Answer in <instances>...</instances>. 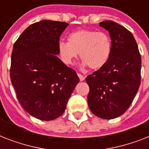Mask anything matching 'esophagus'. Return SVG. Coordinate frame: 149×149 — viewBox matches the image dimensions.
<instances>
[{
	"label": "esophagus",
	"instance_id": "1",
	"mask_svg": "<svg viewBox=\"0 0 149 149\" xmlns=\"http://www.w3.org/2000/svg\"><path fill=\"white\" fill-rule=\"evenodd\" d=\"M77 75H78V77H79L80 81H84V79H85V77H84L82 74H80V73H77Z\"/></svg>",
	"mask_w": 149,
	"mask_h": 149
}]
</instances>
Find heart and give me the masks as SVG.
<instances>
[{"label":"heart","mask_w":149,"mask_h":149,"mask_svg":"<svg viewBox=\"0 0 149 149\" xmlns=\"http://www.w3.org/2000/svg\"><path fill=\"white\" fill-rule=\"evenodd\" d=\"M58 50L61 59L66 65H72L79 52L83 67L98 70L108 62L112 42L106 32L81 29L69 34L68 41H59Z\"/></svg>","instance_id":"b5f03b06"}]
</instances>
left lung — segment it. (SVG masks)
Here are the masks:
<instances>
[{
  "label": "left lung",
  "mask_w": 149,
  "mask_h": 149,
  "mask_svg": "<svg viewBox=\"0 0 149 149\" xmlns=\"http://www.w3.org/2000/svg\"><path fill=\"white\" fill-rule=\"evenodd\" d=\"M108 31L112 52L106 65L89 75L87 101L91 112L103 119L122 115L132 104L141 84V58L134 36L113 21L100 22Z\"/></svg>",
  "instance_id": "1"
}]
</instances>
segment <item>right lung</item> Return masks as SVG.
I'll return each mask as SVG.
<instances>
[{
  "instance_id": "right-lung-1",
  "label": "right lung",
  "mask_w": 149,
  "mask_h": 149,
  "mask_svg": "<svg viewBox=\"0 0 149 149\" xmlns=\"http://www.w3.org/2000/svg\"><path fill=\"white\" fill-rule=\"evenodd\" d=\"M68 23L43 20L29 26L15 42L10 77L18 101L42 120L60 117L79 79L57 57Z\"/></svg>"
}]
</instances>
